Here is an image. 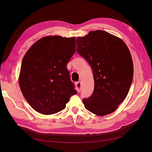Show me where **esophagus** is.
Listing matches in <instances>:
<instances>
[{
	"instance_id": "esophagus-1",
	"label": "esophagus",
	"mask_w": 152,
	"mask_h": 152,
	"mask_svg": "<svg viewBox=\"0 0 152 152\" xmlns=\"http://www.w3.org/2000/svg\"><path fill=\"white\" fill-rule=\"evenodd\" d=\"M76 88L77 92H80L81 91V83L80 81H77V82L76 83Z\"/></svg>"
}]
</instances>
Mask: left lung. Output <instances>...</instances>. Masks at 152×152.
<instances>
[{"label":"left lung","instance_id":"8db88e82","mask_svg":"<svg viewBox=\"0 0 152 152\" xmlns=\"http://www.w3.org/2000/svg\"><path fill=\"white\" fill-rule=\"evenodd\" d=\"M77 51L92 69L94 89L83 99L85 108L97 115L114 112L126 98L134 76L129 49L120 38L102 30L90 31L76 40Z\"/></svg>","mask_w":152,"mask_h":152}]
</instances>
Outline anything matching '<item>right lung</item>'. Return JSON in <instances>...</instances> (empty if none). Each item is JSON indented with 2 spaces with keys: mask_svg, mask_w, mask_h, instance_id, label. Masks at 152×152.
<instances>
[{
  "mask_svg": "<svg viewBox=\"0 0 152 152\" xmlns=\"http://www.w3.org/2000/svg\"><path fill=\"white\" fill-rule=\"evenodd\" d=\"M76 51V38L46 36L33 44L22 61L18 83L34 110L45 115L65 108L77 92L67 65Z\"/></svg>",
  "mask_w": 152,
  "mask_h": 152,
  "instance_id": "obj_1",
  "label": "right lung"
}]
</instances>
